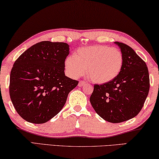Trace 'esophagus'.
Here are the masks:
<instances>
[{
    "mask_svg": "<svg viewBox=\"0 0 159 159\" xmlns=\"http://www.w3.org/2000/svg\"><path fill=\"white\" fill-rule=\"evenodd\" d=\"M85 84H86V83H85L84 81H83V80H80L79 83V85H78V86H79V87H81L83 86H84Z\"/></svg>",
    "mask_w": 159,
    "mask_h": 159,
    "instance_id": "obj_1",
    "label": "esophagus"
}]
</instances>
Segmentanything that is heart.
Returning <instances> with one entry per match:
<instances>
[{
    "instance_id": "heart-1",
    "label": "heart",
    "mask_w": 159,
    "mask_h": 159,
    "mask_svg": "<svg viewBox=\"0 0 159 159\" xmlns=\"http://www.w3.org/2000/svg\"><path fill=\"white\" fill-rule=\"evenodd\" d=\"M124 56L117 48L103 45L84 47L66 59L65 67L72 78H79L87 71L92 82L104 84L115 79L122 69Z\"/></svg>"
}]
</instances>
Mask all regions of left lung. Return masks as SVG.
Returning a JSON list of instances; mask_svg holds the SVG:
<instances>
[{
    "label": "left lung",
    "mask_w": 159,
    "mask_h": 159,
    "mask_svg": "<svg viewBox=\"0 0 159 159\" xmlns=\"http://www.w3.org/2000/svg\"><path fill=\"white\" fill-rule=\"evenodd\" d=\"M114 43L124 56L122 69L111 81L94 85L90 102L99 116L116 124L139 114L148 96L150 85L146 63L128 45Z\"/></svg>",
    "instance_id": "obj_1"
}]
</instances>
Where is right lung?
Here are the masks:
<instances>
[{"label": "right lung", "instance_id": "1", "mask_svg": "<svg viewBox=\"0 0 159 159\" xmlns=\"http://www.w3.org/2000/svg\"><path fill=\"white\" fill-rule=\"evenodd\" d=\"M69 49L66 43L41 41L28 48L14 63L9 93L15 109L26 121L40 124L51 120L79 84L65 75Z\"/></svg>", "mask_w": 159, "mask_h": 159}]
</instances>
